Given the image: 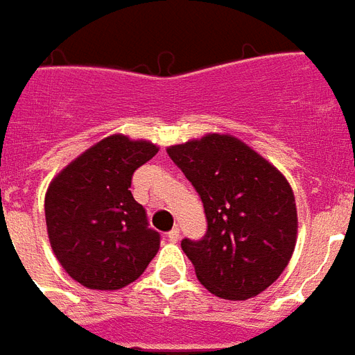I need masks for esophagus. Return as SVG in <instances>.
Returning a JSON list of instances; mask_svg holds the SVG:
<instances>
[{
	"label": "esophagus",
	"mask_w": 355,
	"mask_h": 355,
	"mask_svg": "<svg viewBox=\"0 0 355 355\" xmlns=\"http://www.w3.org/2000/svg\"><path fill=\"white\" fill-rule=\"evenodd\" d=\"M168 236V240H170V242H178V240H180V229H178V227H174V229H172V231L168 232L166 234Z\"/></svg>",
	"instance_id": "1"
}]
</instances>
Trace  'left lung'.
<instances>
[{
    "mask_svg": "<svg viewBox=\"0 0 355 355\" xmlns=\"http://www.w3.org/2000/svg\"><path fill=\"white\" fill-rule=\"evenodd\" d=\"M166 153L204 204L206 236L181 242L198 282L227 301L263 293L286 270L297 242L286 175L231 134H206Z\"/></svg>",
    "mask_w": 355,
    "mask_h": 355,
    "instance_id": "1",
    "label": "left lung"
}]
</instances>
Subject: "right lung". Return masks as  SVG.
<instances>
[{"instance_id": "add662e5", "label": "right lung", "mask_w": 355, "mask_h": 355, "mask_svg": "<svg viewBox=\"0 0 355 355\" xmlns=\"http://www.w3.org/2000/svg\"><path fill=\"white\" fill-rule=\"evenodd\" d=\"M159 153L147 139L111 134L54 175L45 195L49 242L81 286L113 291L138 280L160 248L130 193L132 174Z\"/></svg>"}]
</instances>
